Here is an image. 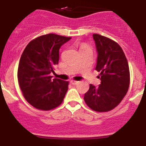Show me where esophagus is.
<instances>
[{
    "label": "esophagus",
    "mask_w": 146,
    "mask_h": 146,
    "mask_svg": "<svg viewBox=\"0 0 146 146\" xmlns=\"http://www.w3.org/2000/svg\"><path fill=\"white\" fill-rule=\"evenodd\" d=\"M70 83H71V84H73V85H76V84H78L79 83V81H75V80H71V81H70Z\"/></svg>",
    "instance_id": "esophagus-1"
}]
</instances>
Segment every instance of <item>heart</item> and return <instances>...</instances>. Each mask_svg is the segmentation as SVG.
Masks as SVG:
<instances>
[{
	"mask_svg": "<svg viewBox=\"0 0 146 146\" xmlns=\"http://www.w3.org/2000/svg\"><path fill=\"white\" fill-rule=\"evenodd\" d=\"M78 47H79L80 51H81V50H84V49L90 48L89 46H88V44H85V43H81V44H79V45H78Z\"/></svg>",
	"mask_w": 146,
	"mask_h": 146,
	"instance_id": "b5f03b06",
	"label": "heart"
}]
</instances>
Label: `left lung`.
<instances>
[{
  "mask_svg": "<svg viewBox=\"0 0 146 146\" xmlns=\"http://www.w3.org/2000/svg\"><path fill=\"white\" fill-rule=\"evenodd\" d=\"M98 52L96 70L100 72L101 84H90L84 95L88 107L99 112L114 109L122 102L130 86V70L122 47L112 39L94 34Z\"/></svg>",
  "mask_w": 146,
  "mask_h": 146,
  "instance_id": "8db88e82",
  "label": "left lung"
}]
</instances>
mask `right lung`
I'll return each instance as SVG.
<instances>
[{
    "label": "right lung",
    "mask_w": 146,
    "mask_h": 146,
    "mask_svg": "<svg viewBox=\"0 0 146 146\" xmlns=\"http://www.w3.org/2000/svg\"><path fill=\"white\" fill-rule=\"evenodd\" d=\"M71 37L48 34L35 38L24 49L18 68V81L23 96L37 110L48 111L62 104L68 81L52 79L59 61V50Z\"/></svg>",
    "instance_id": "add662e5"
}]
</instances>
